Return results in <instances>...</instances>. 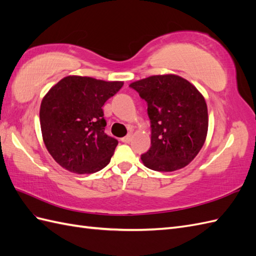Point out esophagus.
Masks as SVG:
<instances>
[{
    "mask_svg": "<svg viewBox=\"0 0 256 256\" xmlns=\"http://www.w3.org/2000/svg\"><path fill=\"white\" fill-rule=\"evenodd\" d=\"M132 138H133V134H132V133H128L126 137H123V138H121V140H122L123 142L128 144V142H130V140H132Z\"/></svg>",
    "mask_w": 256,
    "mask_h": 256,
    "instance_id": "34e87169",
    "label": "esophagus"
}]
</instances>
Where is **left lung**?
I'll return each mask as SVG.
<instances>
[{
  "mask_svg": "<svg viewBox=\"0 0 256 256\" xmlns=\"http://www.w3.org/2000/svg\"><path fill=\"white\" fill-rule=\"evenodd\" d=\"M147 102L152 146L142 154L145 166L173 172L188 166L206 142L208 126L204 97L176 74L152 76L130 84Z\"/></svg>",
  "mask_w": 256,
  "mask_h": 256,
  "instance_id": "obj_1",
  "label": "left lung"
}]
</instances>
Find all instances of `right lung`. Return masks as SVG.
Returning a JSON list of instances; mask_svg holds the SVG:
<instances>
[{
  "label": "right lung",
  "instance_id": "1",
  "mask_svg": "<svg viewBox=\"0 0 256 256\" xmlns=\"http://www.w3.org/2000/svg\"><path fill=\"white\" fill-rule=\"evenodd\" d=\"M122 86L121 81L68 76L43 97V142L60 166L76 174H90L110 162L118 140L104 133L102 106Z\"/></svg>",
  "mask_w": 256,
  "mask_h": 256
}]
</instances>
